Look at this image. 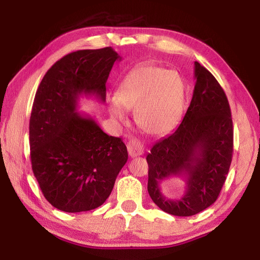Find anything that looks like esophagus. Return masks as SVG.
Listing matches in <instances>:
<instances>
[{
  "instance_id": "esophagus-1",
  "label": "esophagus",
  "mask_w": 260,
  "mask_h": 260,
  "mask_svg": "<svg viewBox=\"0 0 260 260\" xmlns=\"http://www.w3.org/2000/svg\"><path fill=\"white\" fill-rule=\"evenodd\" d=\"M127 151H128V155L131 157H136L144 153V146L140 141L132 140L127 143Z\"/></svg>"
}]
</instances>
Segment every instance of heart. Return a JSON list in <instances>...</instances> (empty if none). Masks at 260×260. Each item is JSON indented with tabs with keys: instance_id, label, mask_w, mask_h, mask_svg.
I'll return each instance as SVG.
<instances>
[{
	"instance_id": "obj_1",
	"label": "heart",
	"mask_w": 260,
	"mask_h": 260,
	"mask_svg": "<svg viewBox=\"0 0 260 260\" xmlns=\"http://www.w3.org/2000/svg\"><path fill=\"white\" fill-rule=\"evenodd\" d=\"M184 82L176 71L141 64L127 74L117 87L116 98L107 101L108 112L121 125L128 123L126 110L135 109L143 129L153 135L172 131L182 115Z\"/></svg>"
}]
</instances>
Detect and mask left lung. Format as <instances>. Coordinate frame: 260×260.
<instances>
[{"label": "left lung", "mask_w": 260, "mask_h": 260, "mask_svg": "<svg viewBox=\"0 0 260 260\" xmlns=\"http://www.w3.org/2000/svg\"><path fill=\"white\" fill-rule=\"evenodd\" d=\"M194 90L190 106L172 134L156 142L147 154V191L164 212L190 217L209 208L229 172L234 151V128L227 96L217 79L194 62ZM171 176L186 180L181 198L169 199L160 183Z\"/></svg>", "instance_id": "left-lung-1"}]
</instances>
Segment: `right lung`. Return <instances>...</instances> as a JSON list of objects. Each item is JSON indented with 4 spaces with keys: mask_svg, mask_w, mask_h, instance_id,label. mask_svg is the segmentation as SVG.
<instances>
[{
    "mask_svg": "<svg viewBox=\"0 0 260 260\" xmlns=\"http://www.w3.org/2000/svg\"><path fill=\"white\" fill-rule=\"evenodd\" d=\"M118 60L112 47L71 52L47 71L37 90L29 127L32 171L43 196L61 211L102 206L128 158L119 137L78 113L81 96L105 103L106 81Z\"/></svg>",
    "mask_w": 260,
    "mask_h": 260,
    "instance_id": "obj_1",
    "label": "right lung"
}]
</instances>
